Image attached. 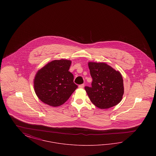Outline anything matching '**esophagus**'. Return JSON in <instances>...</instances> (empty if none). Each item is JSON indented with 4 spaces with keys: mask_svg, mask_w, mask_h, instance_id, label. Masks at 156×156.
<instances>
[{
    "mask_svg": "<svg viewBox=\"0 0 156 156\" xmlns=\"http://www.w3.org/2000/svg\"><path fill=\"white\" fill-rule=\"evenodd\" d=\"M84 86H85V85L83 83V84H81V85H79V88H83V87H84Z\"/></svg>",
    "mask_w": 156,
    "mask_h": 156,
    "instance_id": "1",
    "label": "esophagus"
}]
</instances>
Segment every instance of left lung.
Here are the masks:
<instances>
[{
	"label": "left lung",
	"mask_w": 156,
	"mask_h": 156,
	"mask_svg": "<svg viewBox=\"0 0 156 156\" xmlns=\"http://www.w3.org/2000/svg\"><path fill=\"white\" fill-rule=\"evenodd\" d=\"M92 78L91 87H85L90 101L100 109H108L119 104L124 94L122 75L105 63L89 62Z\"/></svg>",
	"instance_id": "1"
}]
</instances>
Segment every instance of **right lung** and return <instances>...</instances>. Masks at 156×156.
Masks as SVG:
<instances>
[{"label": "right lung", "mask_w": 156, "mask_h": 156, "mask_svg": "<svg viewBox=\"0 0 156 156\" xmlns=\"http://www.w3.org/2000/svg\"><path fill=\"white\" fill-rule=\"evenodd\" d=\"M71 64L67 59L54 60L37 72L34 87L43 102L54 107L60 106L78 88L74 82V75L68 71Z\"/></svg>", "instance_id": "add662e5"}]
</instances>
